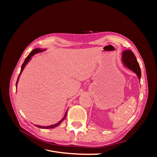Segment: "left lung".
<instances>
[{
	"mask_svg": "<svg viewBox=\"0 0 157 157\" xmlns=\"http://www.w3.org/2000/svg\"><path fill=\"white\" fill-rule=\"evenodd\" d=\"M122 61L126 67L132 70V71H134L137 75L140 80L141 75V69L134 54L130 50L123 51L122 56Z\"/></svg>",
	"mask_w": 157,
	"mask_h": 157,
	"instance_id": "1",
	"label": "left lung"
}]
</instances>
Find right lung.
I'll list each match as a JSON object with an SVG mask.
<instances>
[{"label":"right lung","mask_w":157,"mask_h":157,"mask_svg":"<svg viewBox=\"0 0 157 157\" xmlns=\"http://www.w3.org/2000/svg\"><path fill=\"white\" fill-rule=\"evenodd\" d=\"M44 50H42V49H40V48H36V49H34L33 50L31 53L28 55V56L26 58V59H25V61H24V62H23V63L22 64V65H21V71H20V75H19V77H18V78H17V82H16V86H17V82H18V80H19V78H20V75H21V72L23 71V69H24V67H25V66L27 65V63L29 62V60L31 59V58H32V56H34L35 54H37V53H39V52H43ZM67 111L65 112V115H64V117H63V118L62 119H61V121H59L58 123H56V124H53V125H51V126H37V125H36V127H38V128H43V129H50V128H55V127H56V126H58L59 124H60L61 122H62L64 120H65V117H66V116H67Z\"/></svg>","instance_id":"right-lung-1"}]
</instances>
